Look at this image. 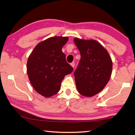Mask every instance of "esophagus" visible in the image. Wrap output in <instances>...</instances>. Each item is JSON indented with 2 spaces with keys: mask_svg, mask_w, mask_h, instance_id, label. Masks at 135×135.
Instances as JSON below:
<instances>
[{
  "mask_svg": "<svg viewBox=\"0 0 135 135\" xmlns=\"http://www.w3.org/2000/svg\"><path fill=\"white\" fill-rule=\"evenodd\" d=\"M70 65H71L73 68L75 67V62H72L70 63Z\"/></svg>",
  "mask_w": 135,
  "mask_h": 135,
  "instance_id": "obj_1",
  "label": "esophagus"
}]
</instances>
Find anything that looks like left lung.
Wrapping results in <instances>:
<instances>
[{"label":"left lung","mask_w":135,"mask_h":135,"mask_svg":"<svg viewBox=\"0 0 135 135\" xmlns=\"http://www.w3.org/2000/svg\"><path fill=\"white\" fill-rule=\"evenodd\" d=\"M81 54V60L74 73L78 93L91 97L100 93L112 75L113 63L108 51L94 40L74 38Z\"/></svg>","instance_id":"8db88e82"}]
</instances>
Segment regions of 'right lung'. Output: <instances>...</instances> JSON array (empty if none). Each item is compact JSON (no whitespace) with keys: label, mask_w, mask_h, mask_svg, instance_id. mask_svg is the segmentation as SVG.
<instances>
[{"label":"right lung","mask_w":135,"mask_h":135,"mask_svg":"<svg viewBox=\"0 0 135 135\" xmlns=\"http://www.w3.org/2000/svg\"><path fill=\"white\" fill-rule=\"evenodd\" d=\"M68 39V37L49 38L39 42L28 59V78L35 90L44 97L57 93L64 78L74 70L61 51Z\"/></svg>","instance_id":"right-lung-1"}]
</instances>
